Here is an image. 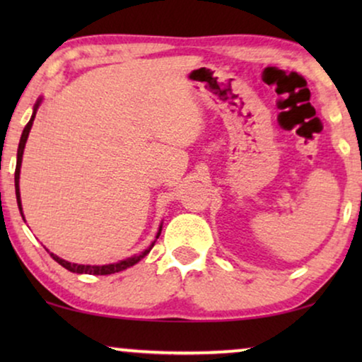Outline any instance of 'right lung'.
I'll list each match as a JSON object with an SVG mask.
<instances>
[{
    "instance_id": "obj_1",
    "label": "right lung",
    "mask_w": 362,
    "mask_h": 362,
    "mask_svg": "<svg viewBox=\"0 0 362 362\" xmlns=\"http://www.w3.org/2000/svg\"><path fill=\"white\" fill-rule=\"evenodd\" d=\"M39 103H41V100H37L36 107H34V113L31 117V120L28 122V125L24 127L23 130V135H21V140H19V146H18V161H16V171H14V187H16V199H18V206H19V211H21V197H19V168H21V161H23V151H24V145H26V140H28V135H29V130H31L33 127V120L34 117H36V110L39 107ZM23 214V212H21ZM161 234V227L160 230H158V235L156 239L160 237ZM156 242V240H155ZM155 242L150 245V249H146L145 252H141L140 255H135V257H130V259L127 260H120L118 264H108V265H78V264H71V262L64 260V259H59L57 255L51 254V257L54 260L57 262L59 265H62L64 269H67L69 272H74V274H88V275H110V274H117V272H122L128 269V267L135 265L136 262H140L143 257H145L148 252L151 250V247L155 245Z\"/></svg>"
}]
</instances>
